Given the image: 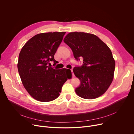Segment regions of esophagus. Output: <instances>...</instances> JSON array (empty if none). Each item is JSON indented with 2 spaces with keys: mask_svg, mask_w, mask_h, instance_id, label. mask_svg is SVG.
<instances>
[{
  "mask_svg": "<svg viewBox=\"0 0 134 134\" xmlns=\"http://www.w3.org/2000/svg\"><path fill=\"white\" fill-rule=\"evenodd\" d=\"M71 73H72V77H74V72H73V70H72V69H71Z\"/></svg>",
  "mask_w": 134,
  "mask_h": 134,
  "instance_id": "esophagus-1",
  "label": "esophagus"
}]
</instances>
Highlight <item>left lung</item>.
Listing matches in <instances>:
<instances>
[{
  "label": "left lung",
  "mask_w": 134,
  "mask_h": 134,
  "mask_svg": "<svg viewBox=\"0 0 134 134\" xmlns=\"http://www.w3.org/2000/svg\"><path fill=\"white\" fill-rule=\"evenodd\" d=\"M64 41L71 48L76 59H83V66L73 69L81 81L75 90L76 94L85 99L100 97L113 80L116 64L111 50L99 37L91 33L70 32Z\"/></svg>",
  "instance_id": "1"
}]
</instances>
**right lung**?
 Returning <instances> with one entry per match:
<instances>
[{
	"label": "right lung",
	"mask_w": 134,
	"mask_h": 134,
	"mask_svg": "<svg viewBox=\"0 0 134 134\" xmlns=\"http://www.w3.org/2000/svg\"><path fill=\"white\" fill-rule=\"evenodd\" d=\"M66 32H48L34 35L24 44L19 54L18 71L29 94L40 102L58 98L64 84L71 76L70 70L54 69V55Z\"/></svg>",
	"instance_id": "obj_1"
}]
</instances>
